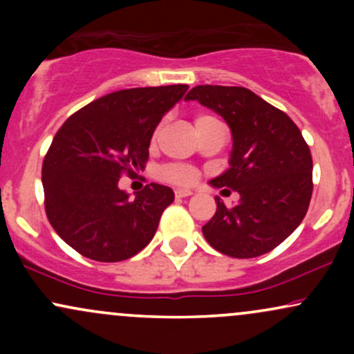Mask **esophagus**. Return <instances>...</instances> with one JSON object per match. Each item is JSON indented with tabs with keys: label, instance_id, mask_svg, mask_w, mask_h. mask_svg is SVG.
Listing matches in <instances>:
<instances>
[{
	"label": "esophagus",
	"instance_id": "obj_1",
	"mask_svg": "<svg viewBox=\"0 0 354 354\" xmlns=\"http://www.w3.org/2000/svg\"><path fill=\"white\" fill-rule=\"evenodd\" d=\"M191 191L189 189H176L174 191V196L176 198H186V196H191Z\"/></svg>",
	"mask_w": 354,
	"mask_h": 354
}]
</instances>
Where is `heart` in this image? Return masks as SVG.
Listing matches in <instances>:
<instances>
[{
    "label": "heart",
    "instance_id": "heart-1",
    "mask_svg": "<svg viewBox=\"0 0 354 354\" xmlns=\"http://www.w3.org/2000/svg\"><path fill=\"white\" fill-rule=\"evenodd\" d=\"M194 123H196V128L200 133L203 131V129L209 128V126L221 124L213 115H206V113H201V115H198L196 118H194ZM156 135H158V131L154 133V136ZM163 178L166 181L173 183V185L188 186V185H191V183H194V180H196V173H194V169L189 168V166L174 163V165H168L163 169Z\"/></svg>",
    "mask_w": 354,
    "mask_h": 354
}]
</instances>
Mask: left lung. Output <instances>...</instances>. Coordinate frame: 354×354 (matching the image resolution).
<instances>
[{
    "label": "left lung",
    "mask_w": 354,
    "mask_h": 354,
    "mask_svg": "<svg viewBox=\"0 0 354 354\" xmlns=\"http://www.w3.org/2000/svg\"><path fill=\"white\" fill-rule=\"evenodd\" d=\"M185 100L221 115L233 135L230 169L211 185L238 191L239 203L226 208L216 198V213L203 226L206 241L231 258L270 253L306 216L313 194L310 146L286 113L248 88L201 84Z\"/></svg>",
    "instance_id": "8db88e82"
}]
</instances>
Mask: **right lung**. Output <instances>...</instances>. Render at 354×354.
Listing matches in <instances>:
<instances>
[{
    "instance_id": "right-lung-1",
    "label": "right lung",
    "mask_w": 354,
    "mask_h": 354,
    "mask_svg": "<svg viewBox=\"0 0 354 354\" xmlns=\"http://www.w3.org/2000/svg\"><path fill=\"white\" fill-rule=\"evenodd\" d=\"M186 89L109 93L71 115L53 138L41 169L44 209L59 238L80 254L123 261L153 239L173 189L151 183L131 200L118 181L145 169L154 128Z\"/></svg>"
}]
</instances>
